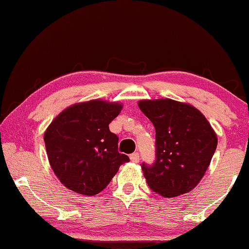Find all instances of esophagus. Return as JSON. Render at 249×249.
Wrapping results in <instances>:
<instances>
[{"mask_svg":"<svg viewBox=\"0 0 249 249\" xmlns=\"http://www.w3.org/2000/svg\"><path fill=\"white\" fill-rule=\"evenodd\" d=\"M130 159H131L132 162H136V163H137V162H140V154L133 153L130 155Z\"/></svg>","mask_w":249,"mask_h":249,"instance_id":"1","label":"esophagus"}]
</instances>
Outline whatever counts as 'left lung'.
<instances>
[{
    "mask_svg": "<svg viewBox=\"0 0 249 249\" xmlns=\"http://www.w3.org/2000/svg\"><path fill=\"white\" fill-rule=\"evenodd\" d=\"M138 106L156 131L155 162L142 163L149 187L166 198L190 192L217 148L213 127L196 107L172 99L142 100Z\"/></svg>",
    "mask_w": 249,
    "mask_h": 249,
    "instance_id": "obj_1",
    "label": "left lung"
}]
</instances>
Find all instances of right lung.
<instances>
[{
  "mask_svg": "<svg viewBox=\"0 0 249 249\" xmlns=\"http://www.w3.org/2000/svg\"><path fill=\"white\" fill-rule=\"evenodd\" d=\"M117 103L91 100L61 112L44 133L51 168L69 190L94 196L104 190L129 156L118 151L109 123L122 111Z\"/></svg>",
  "mask_w": 249,
  "mask_h": 249,
  "instance_id": "obj_1",
  "label": "right lung"
}]
</instances>
